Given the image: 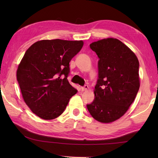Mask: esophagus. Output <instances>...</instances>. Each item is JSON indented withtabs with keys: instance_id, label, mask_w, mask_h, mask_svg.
I'll return each instance as SVG.
<instances>
[{
	"instance_id": "1",
	"label": "esophagus",
	"mask_w": 158,
	"mask_h": 158,
	"mask_svg": "<svg viewBox=\"0 0 158 158\" xmlns=\"http://www.w3.org/2000/svg\"><path fill=\"white\" fill-rule=\"evenodd\" d=\"M88 89H89V85H85L84 86H83L81 88V89L82 91H84V90H86Z\"/></svg>"
}]
</instances>
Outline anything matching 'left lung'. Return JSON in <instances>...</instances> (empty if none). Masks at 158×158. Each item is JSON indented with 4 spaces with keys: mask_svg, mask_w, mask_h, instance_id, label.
I'll list each match as a JSON object with an SVG mask.
<instances>
[{
    "mask_svg": "<svg viewBox=\"0 0 158 158\" xmlns=\"http://www.w3.org/2000/svg\"><path fill=\"white\" fill-rule=\"evenodd\" d=\"M90 48L98 60V79L95 99L87 105L90 115L99 122L109 123L125 114L139 89L138 58L122 42L106 38L94 42Z\"/></svg>",
    "mask_w": 158,
    "mask_h": 158,
    "instance_id": "obj_1",
    "label": "left lung"
}]
</instances>
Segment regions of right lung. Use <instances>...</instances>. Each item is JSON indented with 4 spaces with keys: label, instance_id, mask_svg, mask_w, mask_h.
Wrapping results in <instances>:
<instances>
[{
    "label": "right lung",
    "instance_id": "obj_1",
    "mask_svg": "<svg viewBox=\"0 0 158 158\" xmlns=\"http://www.w3.org/2000/svg\"><path fill=\"white\" fill-rule=\"evenodd\" d=\"M83 41L43 40L32 44L18 66L17 79L23 100L44 120L63 114L77 90L69 84V62Z\"/></svg>",
    "mask_w": 158,
    "mask_h": 158
}]
</instances>
